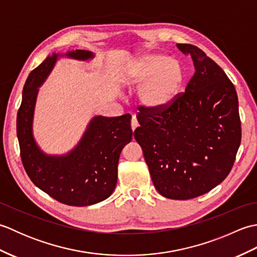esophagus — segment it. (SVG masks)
<instances>
[{
  "label": "esophagus",
  "instance_id": "obj_1",
  "mask_svg": "<svg viewBox=\"0 0 257 257\" xmlns=\"http://www.w3.org/2000/svg\"><path fill=\"white\" fill-rule=\"evenodd\" d=\"M139 125V123H138V120H137V118H136V116H133V118H132V129L134 130H136V128H137Z\"/></svg>",
  "mask_w": 257,
  "mask_h": 257
}]
</instances>
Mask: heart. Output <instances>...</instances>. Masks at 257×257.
Segmentation results:
<instances>
[{
    "label": "heart",
    "mask_w": 257,
    "mask_h": 257,
    "mask_svg": "<svg viewBox=\"0 0 257 257\" xmlns=\"http://www.w3.org/2000/svg\"><path fill=\"white\" fill-rule=\"evenodd\" d=\"M183 68L163 54H146L121 75L123 85L137 86L139 102L150 110L166 108L174 100L183 84Z\"/></svg>",
    "instance_id": "obj_1"
}]
</instances>
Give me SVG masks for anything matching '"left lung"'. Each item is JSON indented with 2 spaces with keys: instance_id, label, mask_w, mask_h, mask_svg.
Masks as SVG:
<instances>
[{
  "instance_id": "obj_1",
  "label": "left lung",
  "mask_w": 257,
  "mask_h": 257,
  "mask_svg": "<svg viewBox=\"0 0 257 257\" xmlns=\"http://www.w3.org/2000/svg\"><path fill=\"white\" fill-rule=\"evenodd\" d=\"M195 73L182 94L163 109H139L135 139L161 195L189 200L207 193L230 173L241 144L235 87L219 65L194 45Z\"/></svg>"
}]
</instances>
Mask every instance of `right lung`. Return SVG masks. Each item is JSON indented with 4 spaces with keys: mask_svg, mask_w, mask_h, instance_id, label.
I'll use <instances>...</instances> for the list:
<instances>
[{
    "mask_svg": "<svg viewBox=\"0 0 257 257\" xmlns=\"http://www.w3.org/2000/svg\"><path fill=\"white\" fill-rule=\"evenodd\" d=\"M59 56L77 61L94 58L89 51L65 55L54 53L27 77L16 119L22 162L37 188L61 203L87 206L106 200L117 184V167L123 147L133 139L129 113L119 117L96 116L90 120L77 146L62 156L46 155L33 136V116L38 87L44 83Z\"/></svg>",
    "mask_w": 257,
    "mask_h": 257,
    "instance_id": "right-lung-1",
    "label": "right lung"
}]
</instances>
